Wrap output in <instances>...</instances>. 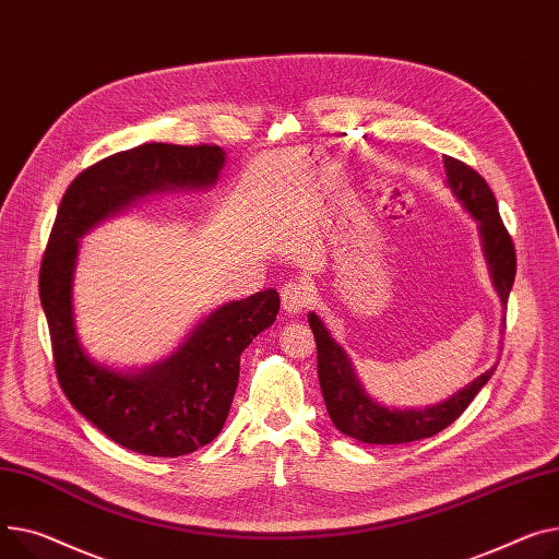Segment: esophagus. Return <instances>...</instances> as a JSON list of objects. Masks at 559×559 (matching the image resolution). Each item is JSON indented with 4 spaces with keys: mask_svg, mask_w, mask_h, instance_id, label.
I'll return each mask as SVG.
<instances>
[{
    "mask_svg": "<svg viewBox=\"0 0 559 559\" xmlns=\"http://www.w3.org/2000/svg\"><path fill=\"white\" fill-rule=\"evenodd\" d=\"M310 301H312V289L304 281L287 283L281 289V306L287 314H301L310 306Z\"/></svg>",
    "mask_w": 559,
    "mask_h": 559,
    "instance_id": "1",
    "label": "esophagus"
}]
</instances>
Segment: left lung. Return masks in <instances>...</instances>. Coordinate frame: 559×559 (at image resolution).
Returning <instances> with one entry per match:
<instances>
[{"instance_id": "1", "label": "left lung", "mask_w": 559, "mask_h": 559, "mask_svg": "<svg viewBox=\"0 0 559 559\" xmlns=\"http://www.w3.org/2000/svg\"><path fill=\"white\" fill-rule=\"evenodd\" d=\"M442 164L444 173H448V181H444L448 189L456 202L476 219L480 249L483 255H486L492 285L501 304L506 306L514 283L516 258L514 245L499 217L495 193L490 191L488 181L463 162L444 155ZM308 321L317 342L319 384L330 420L344 436L368 444L414 442L450 427L469 406L476 393L488 384L497 368V364L490 366L486 373H480L469 384L438 404L425 408H393L368 395L359 382L350 355L342 344L334 342L323 319L317 312H310Z\"/></svg>"}]
</instances>
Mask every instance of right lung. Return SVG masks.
Listing matches in <instances>:
<instances>
[{
  "instance_id": "right-lung-1",
  "label": "right lung",
  "mask_w": 559,
  "mask_h": 559,
  "mask_svg": "<svg viewBox=\"0 0 559 559\" xmlns=\"http://www.w3.org/2000/svg\"><path fill=\"white\" fill-rule=\"evenodd\" d=\"M219 145L143 143L111 155L69 183L40 267V304L49 323L60 389L76 412L126 450L175 459L209 444L225 427L240 376V355L276 321V289L222 304L181 344L145 368H115L81 344L73 274L81 238L136 202L217 183Z\"/></svg>"
}]
</instances>
